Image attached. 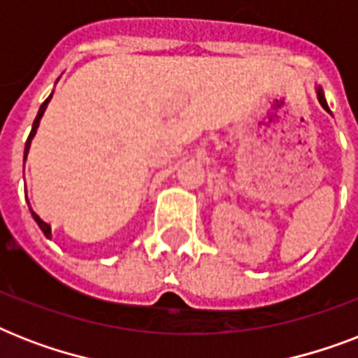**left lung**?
Returning a JSON list of instances; mask_svg holds the SVG:
<instances>
[{
	"instance_id": "left-lung-1",
	"label": "left lung",
	"mask_w": 358,
	"mask_h": 358,
	"mask_svg": "<svg viewBox=\"0 0 358 358\" xmlns=\"http://www.w3.org/2000/svg\"><path fill=\"white\" fill-rule=\"evenodd\" d=\"M317 100H320V103H322V106H323V109H327V111H331V109H329V106H327V102H325V96H323L322 89H317Z\"/></svg>"
}]
</instances>
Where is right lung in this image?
I'll return each instance as SVG.
<instances>
[{
  "label": "right lung",
  "instance_id": "obj_1",
  "mask_svg": "<svg viewBox=\"0 0 358 358\" xmlns=\"http://www.w3.org/2000/svg\"><path fill=\"white\" fill-rule=\"evenodd\" d=\"M50 98H52V94H50V96H48L46 100H44V103H42L41 109H38V115H36L35 122H33V128H31L29 137H27V141H25V156H27V152H29L31 139H33V135H35L36 128H38V122H41V117H42V115H44V109H46L48 102H50ZM31 213H33V219H35L36 224H38V227H41V230H42V232H44V236H46V238H50V236H52V229H50V224H48L46 221H44V219L38 217V215H36V213L33 212V210H31Z\"/></svg>",
  "mask_w": 358,
  "mask_h": 358
}]
</instances>
